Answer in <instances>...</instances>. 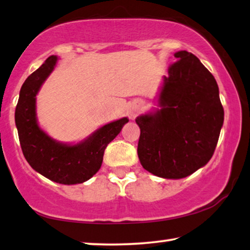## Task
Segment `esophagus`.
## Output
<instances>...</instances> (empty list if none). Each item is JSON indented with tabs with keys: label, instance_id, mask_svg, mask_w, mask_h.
<instances>
[{
	"label": "esophagus",
	"instance_id": "34e87169",
	"mask_svg": "<svg viewBox=\"0 0 250 250\" xmlns=\"http://www.w3.org/2000/svg\"><path fill=\"white\" fill-rule=\"evenodd\" d=\"M138 107L137 106H132L131 109H130V117H135V115L137 114V112H138Z\"/></svg>",
	"mask_w": 250,
	"mask_h": 250
}]
</instances>
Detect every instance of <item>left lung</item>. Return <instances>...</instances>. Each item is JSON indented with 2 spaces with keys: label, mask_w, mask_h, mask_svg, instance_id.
Wrapping results in <instances>:
<instances>
[{
  "label": "left lung",
  "mask_w": 250,
  "mask_h": 250,
  "mask_svg": "<svg viewBox=\"0 0 250 250\" xmlns=\"http://www.w3.org/2000/svg\"><path fill=\"white\" fill-rule=\"evenodd\" d=\"M164 76L154 113L136 119L140 128L138 157L149 173L178 180L210 161L217 147L225 111L215 78L186 50Z\"/></svg>",
  "instance_id": "8db88e82"
}]
</instances>
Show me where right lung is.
<instances>
[{"instance_id":"1","label":"right lung","mask_w":250,"mask_h":250,"mask_svg":"<svg viewBox=\"0 0 250 250\" xmlns=\"http://www.w3.org/2000/svg\"><path fill=\"white\" fill-rule=\"evenodd\" d=\"M57 57L50 56L22 85L16 107V125L24 158L36 172L56 183H83L100 169L107 145L128 122V118L110 122L76 145L58 143L40 129L36 117V96L53 72Z\"/></svg>"}]
</instances>
